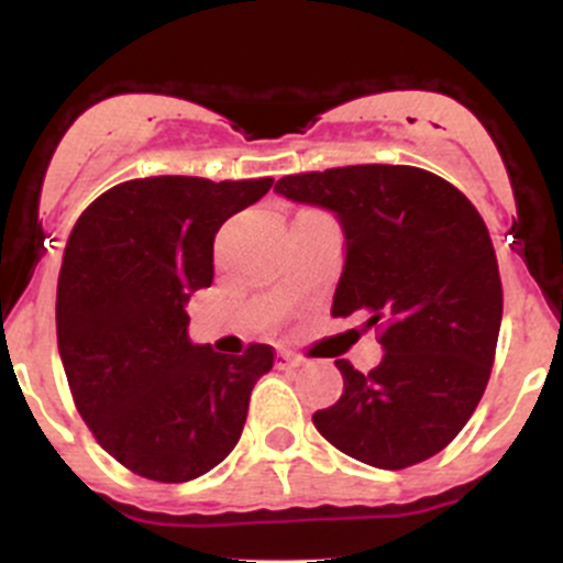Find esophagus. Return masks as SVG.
I'll list each match as a JSON object with an SVG mask.
<instances>
[{
	"label": "esophagus",
	"mask_w": 563,
	"mask_h": 563,
	"mask_svg": "<svg viewBox=\"0 0 563 563\" xmlns=\"http://www.w3.org/2000/svg\"><path fill=\"white\" fill-rule=\"evenodd\" d=\"M275 365L283 367V371H291V367L302 365V360H299V356H294V354H288V351H280V354L275 356Z\"/></svg>",
	"instance_id": "obj_1"
}]
</instances>
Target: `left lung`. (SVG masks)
Listing matches in <instances>:
<instances>
[{
    "instance_id": "obj_1",
    "label": "left lung",
    "mask_w": 563,
    "mask_h": 563,
    "mask_svg": "<svg viewBox=\"0 0 563 563\" xmlns=\"http://www.w3.org/2000/svg\"><path fill=\"white\" fill-rule=\"evenodd\" d=\"M275 192L338 218L345 240L332 316L382 332L371 373L338 360L343 395L318 433L376 468L444 450L479 406L501 329V277L485 220L441 176L413 166H345L283 176Z\"/></svg>"
}]
</instances>
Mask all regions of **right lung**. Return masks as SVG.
<instances>
[{"instance_id": "obj_1", "label": "right lung", "mask_w": 563, "mask_h": 563, "mask_svg": "<svg viewBox=\"0 0 563 563\" xmlns=\"http://www.w3.org/2000/svg\"><path fill=\"white\" fill-rule=\"evenodd\" d=\"M275 179L150 176L111 187L73 225L56 283V338L78 413L124 468L190 482L240 441L250 391L275 365L192 343L185 305L212 286L214 234Z\"/></svg>"}]
</instances>
